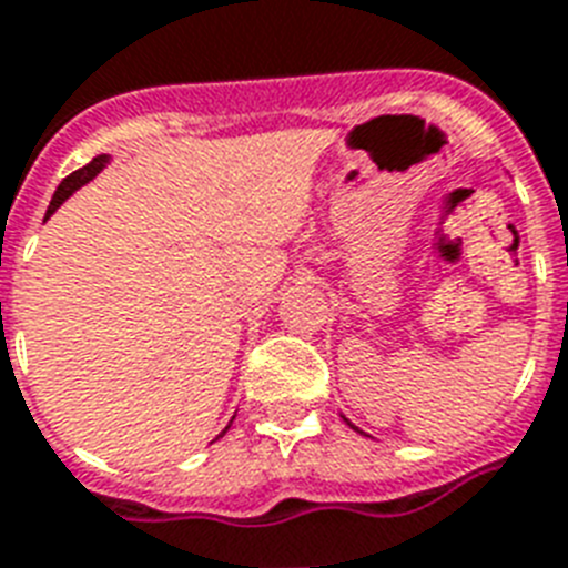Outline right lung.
Instances as JSON below:
<instances>
[{"instance_id": "right-lung-1", "label": "right lung", "mask_w": 568, "mask_h": 568, "mask_svg": "<svg viewBox=\"0 0 568 568\" xmlns=\"http://www.w3.org/2000/svg\"><path fill=\"white\" fill-rule=\"evenodd\" d=\"M106 161H109V155H98V159H92L85 166H80V170H74V173H71V175H65V179L60 181V187H57L54 199H51L49 213H45V219H49L51 213H54L57 207H60V204H63L71 193H74V190L83 187L85 181H92L94 175H98L100 170H103V164H106Z\"/></svg>"}]
</instances>
